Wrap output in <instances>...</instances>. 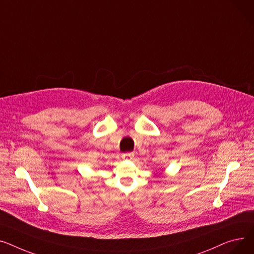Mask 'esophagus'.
Segmentation results:
<instances>
[{
	"label": "esophagus",
	"instance_id": "obj_1",
	"mask_svg": "<svg viewBox=\"0 0 254 254\" xmlns=\"http://www.w3.org/2000/svg\"><path fill=\"white\" fill-rule=\"evenodd\" d=\"M122 158H123V159H126V160H129V159H133V158H134V153H133V152L124 153V154L122 155Z\"/></svg>",
	"mask_w": 254,
	"mask_h": 254
}]
</instances>
